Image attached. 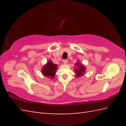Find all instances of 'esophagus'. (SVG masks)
<instances>
[{"label": "esophagus", "instance_id": "obj_1", "mask_svg": "<svg viewBox=\"0 0 126 126\" xmlns=\"http://www.w3.org/2000/svg\"><path fill=\"white\" fill-rule=\"evenodd\" d=\"M63 62L64 64H66L68 63V60H64L63 61Z\"/></svg>", "mask_w": 126, "mask_h": 126}]
</instances>
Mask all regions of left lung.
<instances>
[{
    "label": "left lung",
    "instance_id": "obj_1",
    "mask_svg": "<svg viewBox=\"0 0 126 126\" xmlns=\"http://www.w3.org/2000/svg\"><path fill=\"white\" fill-rule=\"evenodd\" d=\"M76 64L78 66L77 68L75 69V71L76 72V76L77 77H81V76L83 75L85 73V66H83V65L82 64H80L79 63V62L77 61Z\"/></svg>",
    "mask_w": 126,
    "mask_h": 126
}]
</instances>
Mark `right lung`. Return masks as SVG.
Masks as SVG:
<instances>
[{"instance_id":"add662e5","label":"right lung","mask_w":126,"mask_h":126,"mask_svg":"<svg viewBox=\"0 0 126 126\" xmlns=\"http://www.w3.org/2000/svg\"><path fill=\"white\" fill-rule=\"evenodd\" d=\"M57 69V65L55 64L51 61H47V63L43 66L42 69V73L44 76L49 79H52L55 76Z\"/></svg>"}]
</instances>
